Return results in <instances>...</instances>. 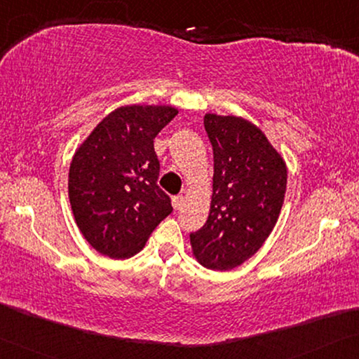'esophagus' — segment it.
<instances>
[{
  "mask_svg": "<svg viewBox=\"0 0 359 359\" xmlns=\"http://www.w3.org/2000/svg\"><path fill=\"white\" fill-rule=\"evenodd\" d=\"M183 202H184V198L181 197V196L173 197V198H172V205H173L175 210H180L181 205H183Z\"/></svg>",
  "mask_w": 359,
  "mask_h": 359,
  "instance_id": "obj_1",
  "label": "esophagus"
}]
</instances>
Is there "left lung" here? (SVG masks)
<instances>
[{"instance_id":"8db88e82","label":"left lung","mask_w":359,"mask_h":359,"mask_svg":"<svg viewBox=\"0 0 359 359\" xmlns=\"http://www.w3.org/2000/svg\"><path fill=\"white\" fill-rule=\"evenodd\" d=\"M213 147V194L207 223L189 236L192 255L213 271H229L257 253L278 222L287 165L249 120L205 114Z\"/></svg>"}]
</instances>
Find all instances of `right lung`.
I'll use <instances>...</instances> for the list:
<instances>
[{
	"mask_svg": "<svg viewBox=\"0 0 359 359\" xmlns=\"http://www.w3.org/2000/svg\"><path fill=\"white\" fill-rule=\"evenodd\" d=\"M176 114L172 106H122L76 147L69 168L72 213L101 255L133 257L172 213V201L157 186L161 165L154 140Z\"/></svg>",
	"mask_w": 359,
	"mask_h": 359,
	"instance_id": "add662e5",
	"label": "right lung"
}]
</instances>
